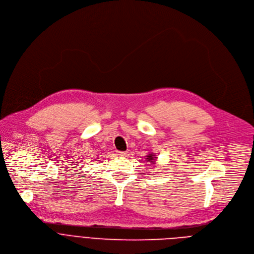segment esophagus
Listing matches in <instances>:
<instances>
[{
  "label": "esophagus",
  "instance_id": "1",
  "mask_svg": "<svg viewBox=\"0 0 254 254\" xmlns=\"http://www.w3.org/2000/svg\"><path fill=\"white\" fill-rule=\"evenodd\" d=\"M117 154L120 156H126L127 154V151H117Z\"/></svg>",
  "mask_w": 254,
  "mask_h": 254
}]
</instances>
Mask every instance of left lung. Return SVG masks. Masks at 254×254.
<instances>
[{
  "instance_id": "1",
  "label": "left lung",
  "mask_w": 254,
  "mask_h": 254,
  "mask_svg": "<svg viewBox=\"0 0 254 254\" xmlns=\"http://www.w3.org/2000/svg\"><path fill=\"white\" fill-rule=\"evenodd\" d=\"M156 160V157H155V154L153 153H150V154H147L145 156V161L147 162H150V161H155ZM155 165V164H154Z\"/></svg>"
}]
</instances>
